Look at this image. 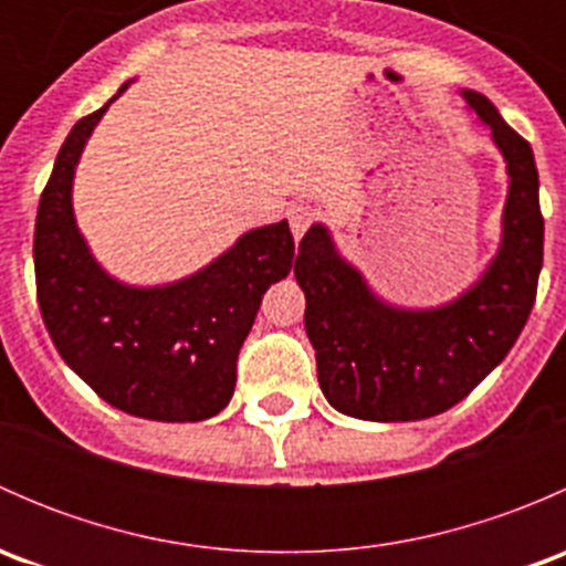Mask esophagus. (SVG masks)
<instances>
[{
    "label": "esophagus",
    "instance_id": "obj_1",
    "mask_svg": "<svg viewBox=\"0 0 566 566\" xmlns=\"http://www.w3.org/2000/svg\"><path fill=\"white\" fill-rule=\"evenodd\" d=\"M287 219H290V230H293L295 241H301L304 232L312 227V221H315V210H312L310 205H293V208L287 210Z\"/></svg>",
    "mask_w": 566,
    "mask_h": 566
}]
</instances>
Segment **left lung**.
Here are the masks:
<instances>
[{
	"instance_id": "8db88e82",
	"label": "left lung",
	"mask_w": 566,
	"mask_h": 566,
	"mask_svg": "<svg viewBox=\"0 0 566 566\" xmlns=\"http://www.w3.org/2000/svg\"><path fill=\"white\" fill-rule=\"evenodd\" d=\"M462 95L490 125L510 172L501 249L471 290L438 310H397L375 298L323 224L298 247L295 279L317 380L339 413L367 421L443 413L504 361L531 315L545 241L534 153L482 93Z\"/></svg>"
}]
</instances>
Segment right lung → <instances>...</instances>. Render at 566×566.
<instances>
[{"mask_svg":"<svg viewBox=\"0 0 566 566\" xmlns=\"http://www.w3.org/2000/svg\"><path fill=\"white\" fill-rule=\"evenodd\" d=\"M108 104L73 125L40 193V315L67 367L117 410L153 421L210 419L235 391L238 353L262 295L293 268V232L287 221L251 230L167 287L119 284L93 260L71 205L78 156Z\"/></svg>","mask_w":566,"mask_h":566,"instance_id":"right-lung-1","label":"right lung"}]
</instances>
